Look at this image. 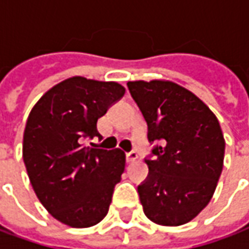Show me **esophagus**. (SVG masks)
Here are the masks:
<instances>
[{
	"label": "esophagus",
	"mask_w": 249,
	"mask_h": 249,
	"mask_svg": "<svg viewBox=\"0 0 249 249\" xmlns=\"http://www.w3.org/2000/svg\"><path fill=\"white\" fill-rule=\"evenodd\" d=\"M136 159H137V152H135V151H130V152L126 154V161H128V163H132V161H135Z\"/></svg>",
	"instance_id": "obj_1"
}]
</instances>
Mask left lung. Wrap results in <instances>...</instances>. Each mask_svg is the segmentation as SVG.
Listing matches in <instances>:
<instances>
[{"label":"left lung","instance_id":"1","mask_svg":"<svg viewBox=\"0 0 249 249\" xmlns=\"http://www.w3.org/2000/svg\"><path fill=\"white\" fill-rule=\"evenodd\" d=\"M148 125L154 160L137 191L144 214L155 224L178 227L210 202L224 166L225 140L214 113L190 90L171 81L128 82Z\"/></svg>","mask_w":249,"mask_h":249}]
</instances>
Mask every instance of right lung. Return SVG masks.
I'll return each instance as SVG.
<instances>
[{"mask_svg":"<svg viewBox=\"0 0 249 249\" xmlns=\"http://www.w3.org/2000/svg\"><path fill=\"white\" fill-rule=\"evenodd\" d=\"M124 93L117 82L72 76L50 89L28 116L22 140L28 177L41 205L62 224L89 228L107 214L125 154L82 142L101 136L97 121Z\"/></svg>","mask_w":249,"mask_h":249,"instance_id":"right-lung-1","label":"right lung"}]
</instances>
